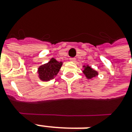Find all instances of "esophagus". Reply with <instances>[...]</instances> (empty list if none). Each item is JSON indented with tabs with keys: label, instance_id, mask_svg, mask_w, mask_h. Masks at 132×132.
Listing matches in <instances>:
<instances>
[{
	"label": "esophagus",
	"instance_id": "obj_1",
	"mask_svg": "<svg viewBox=\"0 0 132 132\" xmlns=\"http://www.w3.org/2000/svg\"><path fill=\"white\" fill-rule=\"evenodd\" d=\"M70 61H72V62H75V61H76V59H74V58H71V59H70Z\"/></svg>",
	"mask_w": 132,
	"mask_h": 132
}]
</instances>
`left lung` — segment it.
<instances>
[{"label": "left lung", "instance_id": "obj_1", "mask_svg": "<svg viewBox=\"0 0 132 132\" xmlns=\"http://www.w3.org/2000/svg\"><path fill=\"white\" fill-rule=\"evenodd\" d=\"M84 70H83V73L85 75V77L87 78L88 79H93L94 77H95L96 76L98 75L97 71H96L95 70H94L92 69L91 67L88 65L87 66H84Z\"/></svg>", "mask_w": 132, "mask_h": 132}]
</instances>
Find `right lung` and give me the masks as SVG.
<instances>
[{"label": "right lung", "instance_id": "right-lung-1", "mask_svg": "<svg viewBox=\"0 0 132 132\" xmlns=\"http://www.w3.org/2000/svg\"><path fill=\"white\" fill-rule=\"evenodd\" d=\"M62 64V62H59L53 58L48 63L40 66L37 71L40 80L47 81L53 79L58 74Z\"/></svg>", "mask_w": 132, "mask_h": 132}]
</instances>
